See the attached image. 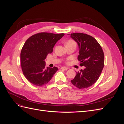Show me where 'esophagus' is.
<instances>
[{
  "mask_svg": "<svg viewBox=\"0 0 124 124\" xmlns=\"http://www.w3.org/2000/svg\"><path fill=\"white\" fill-rule=\"evenodd\" d=\"M61 69H62V70H67L68 69V68H67V67H62L61 68Z\"/></svg>",
  "mask_w": 124,
  "mask_h": 124,
  "instance_id": "1",
  "label": "esophagus"
}]
</instances>
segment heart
Instances as JSON below:
<instances>
[{
	"label": "heart",
	"mask_w": 124,
	"mask_h": 124,
	"mask_svg": "<svg viewBox=\"0 0 124 124\" xmlns=\"http://www.w3.org/2000/svg\"><path fill=\"white\" fill-rule=\"evenodd\" d=\"M73 42V41H72V40H69V41H68V42H67V43H69V42Z\"/></svg>",
	"instance_id": "obj_1"
}]
</instances>
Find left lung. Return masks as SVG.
<instances>
[{
    "mask_svg": "<svg viewBox=\"0 0 124 124\" xmlns=\"http://www.w3.org/2000/svg\"><path fill=\"white\" fill-rule=\"evenodd\" d=\"M70 37L78 43L79 55L78 60L85 68L76 72L71 82L79 89L87 88L95 84L104 67V53L102 47L93 37L83 33H73Z\"/></svg>",
    "mask_w": 124,
    "mask_h": 124,
    "instance_id": "obj_1",
    "label": "left lung"
}]
</instances>
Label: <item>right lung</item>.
<instances>
[{"mask_svg":"<svg viewBox=\"0 0 124 124\" xmlns=\"http://www.w3.org/2000/svg\"><path fill=\"white\" fill-rule=\"evenodd\" d=\"M64 33L40 32L26 41L21 52L22 69L25 78L32 84L42 86L49 82L58 70L57 67H46V58Z\"/></svg>","mask_w":124,"mask_h":124,"instance_id":"1","label":"right lung"}]
</instances>
